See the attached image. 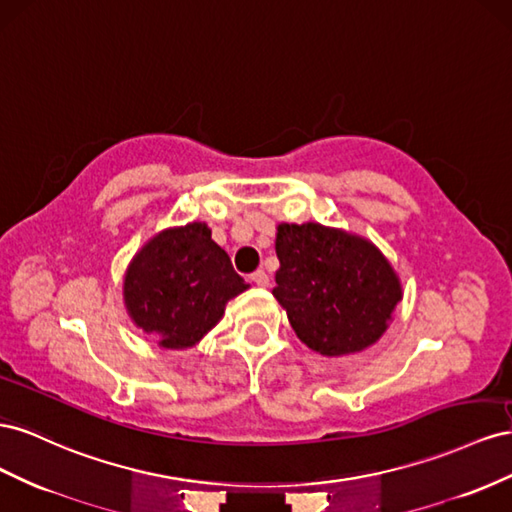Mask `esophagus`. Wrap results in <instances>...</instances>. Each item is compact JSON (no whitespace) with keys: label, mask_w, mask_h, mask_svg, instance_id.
<instances>
[{"label":"esophagus","mask_w":512,"mask_h":512,"mask_svg":"<svg viewBox=\"0 0 512 512\" xmlns=\"http://www.w3.org/2000/svg\"><path fill=\"white\" fill-rule=\"evenodd\" d=\"M251 283H255L257 287H268V285H270V279H268V274H266L264 270H255V272L251 274Z\"/></svg>","instance_id":"obj_1"}]
</instances>
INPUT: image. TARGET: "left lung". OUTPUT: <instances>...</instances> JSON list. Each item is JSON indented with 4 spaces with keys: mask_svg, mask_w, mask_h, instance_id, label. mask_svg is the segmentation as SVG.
Here are the masks:
<instances>
[{
    "mask_svg": "<svg viewBox=\"0 0 512 512\" xmlns=\"http://www.w3.org/2000/svg\"><path fill=\"white\" fill-rule=\"evenodd\" d=\"M276 257L281 268L272 294L306 347L343 356L382 337L401 285L371 242L317 223H283Z\"/></svg>",
    "mask_w": 512,
    "mask_h": 512,
    "instance_id": "obj_1",
    "label": "left lung"
}]
</instances>
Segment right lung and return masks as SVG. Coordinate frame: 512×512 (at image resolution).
I'll list each match as a JSON object with an SVG mask.
<instances>
[{"instance_id":"obj_1","label":"right lung","mask_w":512,"mask_h":512,"mask_svg":"<svg viewBox=\"0 0 512 512\" xmlns=\"http://www.w3.org/2000/svg\"><path fill=\"white\" fill-rule=\"evenodd\" d=\"M248 285L203 223L158 233L130 264L126 309L143 332L169 349L195 345Z\"/></svg>"}]
</instances>
